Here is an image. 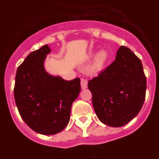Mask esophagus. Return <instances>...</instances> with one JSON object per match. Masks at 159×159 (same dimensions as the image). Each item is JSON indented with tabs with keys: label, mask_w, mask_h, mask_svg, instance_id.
<instances>
[{
	"label": "esophagus",
	"mask_w": 159,
	"mask_h": 159,
	"mask_svg": "<svg viewBox=\"0 0 159 159\" xmlns=\"http://www.w3.org/2000/svg\"><path fill=\"white\" fill-rule=\"evenodd\" d=\"M87 80L85 79V78H82L81 79V86H82V90H85L87 88Z\"/></svg>",
	"instance_id": "1"
}]
</instances>
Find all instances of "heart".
I'll list each match as a JSON object with an SVG mask.
<instances>
[{
    "instance_id": "1",
    "label": "heart",
    "mask_w": 159,
    "mask_h": 159,
    "mask_svg": "<svg viewBox=\"0 0 159 159\" xmlns=\"http://www.w3.org/2000/svg\"><path fill=\"white\" fill-rule=\"evenodd\" d=\"M107 59V55L106 52H101L98 55L94 65L92 66V72L94 73H98L100 71H102L103 67H104Z\"/></svg>"
}]
</instances>
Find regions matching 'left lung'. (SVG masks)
Listing matches in <instances>:
<instances>
[{
	"instance_id": "8db88e82",
	"label": "left lung",
	"mask_w": 159,
	"mask_h": 159,
	"mask_svg": "<svg viewBox=\"0 0 159 159\" xmlns=\"http://www.w3.org/2000/svg\"><path fill=\"white\" fill-rule=\"evenodd\" d=\"M95 113L102 123L121 127L132 120L143 106L146 77L141 60L121 46L116 60L88 82Z\"/></svg>"
}]
</instances>
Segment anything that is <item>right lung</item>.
Segmentation results:
<instances>
[{"mask_svg":"<svg viewBox=\"0 0 159 159\" xmlns=\"http://www.w3.org/2000/svg\"><path fill=\"white\" fill-rule=\"evenodd\" d=\"M48 45L28 55L17 69L14 99L26 125L43 135L60 133L69 124L71 106L81 91L78 77L66 81L43 67Z\"/></svg>","mask_w":159,"mask_h":159,"instance_id":"1","label":"right lung"}]
</instances>
